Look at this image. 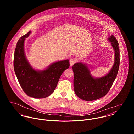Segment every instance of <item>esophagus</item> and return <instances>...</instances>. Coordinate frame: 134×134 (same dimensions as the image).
Returning a JSON list of instances; mask_svg holds the SVG:
<instances>
[{
    "instance_id": "34e87169",
    "label": "esophagus",
    "mask_w": 134,
    "mask_h": 134,
    "mask_svg": "<svg viewBox=\"0 0 134 134\" xmlns=\"http://www.w3.org/2000/svg\"><path fill=\"white\" fill-rule=\"evenodd\" d=\"M77 61L76 58H72L70 60V66H72L74 64H75Z\"/></svg>"
}]
</instances>
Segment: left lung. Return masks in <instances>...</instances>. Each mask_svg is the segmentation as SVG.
Masks as SVG:
<instances>
[{"label":"left lung","mask_w":134,"mask_h":134,"mask_svg":"<svg viewBox=\"0 0 134 134\" xmlns=\"http://www.w3.org/2000/svg\"><path fill=\"white\" fill-rule=\"evenodd\" d=\"M108 40L115 51V61L108 73L100 78H94L85 64H74V89L76 96L85 101H92L105 96L115 81L120 66V50L116 38L111 35Z\"/></svg>","instance_id":"8db88e82"}]
</instances>
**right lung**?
Instances as JSON below:
<instances>
[{
	"label": "right lung",
	"instance_id": "right-lung-1",
	"mask_svg": "<svg viewBox=\"0 0 134 134\" xmlns=\"http://www.w3.org/2000/svg\"><path fill=\"white\" fill-rule=\"evenodd\" d=\"M31 32L22 36L17 43L14 55V70L26 94L35 98H44L53 93L61 75L69 67V61L68 59L58 61L42 71L33 69L26 58L24 50L25 38Z\"/></svg>",
	"mask_w": 134,
	"mask_h": 134
}]
</instances>
